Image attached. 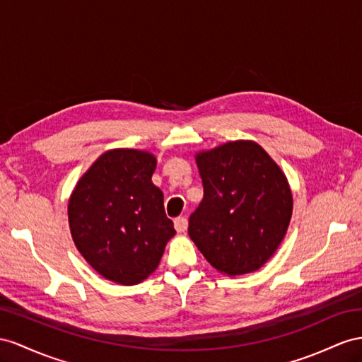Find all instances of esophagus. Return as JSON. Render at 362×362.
Listing matches in <instances>:
<instances>
[{"mask_svg": "<svg viewBox=\"0 0 362 362\" xmlns=\"http://www.w3.org/2000/svg\"><path fill=\"white\" fill-rule=\"evenodd\" d=\"M174 228L177 233H185L188 229V218L187 217H177L174 220Z\"/></svg>", "mask_w": 362, "mask_h": 362, "instance_id": "obj_1", "label": "esophagus"}]
</instances>
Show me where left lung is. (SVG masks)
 Here are the masks:
<instances>
[{"mask_svg":"<svg viewBox=\"0 0 362 362\" xmlns=\"http://www.w3.org/2000/svg\"><path fill=\"white\" fill-rule=\"evenodd\" d=\"M203 200L188 234L221 274L258 271L283 242L292 217L284 173L252 141H235L196 154Z\"/></svg>","mask_w":362,"mask_h":362,"instance_id":"left-lung-1","label":"left lung"}]
</instances>
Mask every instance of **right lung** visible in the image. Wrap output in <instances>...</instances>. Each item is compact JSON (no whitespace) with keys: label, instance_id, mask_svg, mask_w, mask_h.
Wrapping results in <instances>:
<instances>
[{"label":"right lung","instance_id":"obj_1","mask_svg":"<svg viewBox=\"0 0 362 362\" xmlns=\"http://www.w3.org/2000/svg\"><path fill=\"white\" fill-rule=\"evenodd\" d=\"M156 157L116 148L82 175L69 200V225L78 251L110 281L133 286L159 266L175 234L163 192L151 182Z\"/></svg>","mask_w":362,"mask_h":362}]
</instances>
